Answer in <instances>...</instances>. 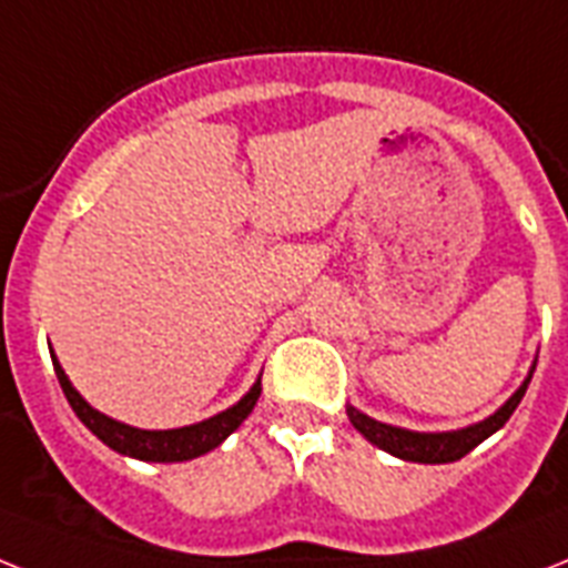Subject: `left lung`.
Wrapping results in <instances>:
<instances>
[{"label": "left lung", "instance_id": "8db88e82", "mask_svg": "<svg viewBox=\"0 0 568 568\" xmlns=\"http://www.w3.org/2000/svg\"><path fill=\"white\" fill-rule=\"evenodd\" d=\"M528 382L531 379H525L523 388L516 390L493 417L481 419L476 426L460 428V432H437V435H426V432H408V428H396L388 426V423H379V419H371L367 414L356 412V408H347V414L349 423H353L373 446L390 452L396 458L417 460V464H452V460H460L464 455H469L481 440H487L493 432H499V428L508 423L510 414L516 412V405L523 403L525 390H528Z\"/></svg>", "mask_w": 568, "mask_h": 568}]
</instances>
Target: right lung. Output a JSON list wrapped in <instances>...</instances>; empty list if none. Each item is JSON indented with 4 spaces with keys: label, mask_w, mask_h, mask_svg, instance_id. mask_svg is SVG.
Instances as JSON below:
<instances>
[{
    "label": "right lung",
    "mask_w": 568,
    "mask_h": 568,
    "mask_svg": "<svg viewBox=\"0 0 568 568\" xmlns=\"http://www.w3.org/2000/svg\"><path fill=\"white\" fill-rule=\"evenodd\" d=\"M54 373H58V382L63 394H67L72 412L78 414V419L90 428L92 435L99 437L101 444H108L110 449L122 452V455H131V458L140 460H192L204 452L215 449V446L224 440L227 435H233L239 426L244 423V417L253 412V405L262 394V379L247 390L244 399H239L233 408L227 412L215 414V417L204 419V423H195V426H183V428H169V432H145V428H133L124 426V423H116V419L104 417L101 412H95L92 405H87L81 399L72 382L67 379V373L58 364V358L52 356Z\"/></svg>",
    "instance_id": "add662e5"
}]
</instances>
